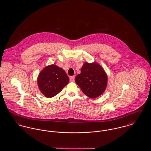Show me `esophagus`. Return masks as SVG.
I'll return each mask as SVG.
<instances>
[{"label": "esophagus", "instance_id": "obj_1", "mask_svg": "<svg viewBox=\"0 0 151 151\" xmlns=\"http://www.w3.org/2000/svg\"><path fill=\"white\" fill-rule=\"evenodd\" d=\"M74 79H75V76H71L70 77V81L71 82H74Z\"/></svg>", "mask_w": 151, "mask_h": 151}]
</instances>
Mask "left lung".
Segmentation results:
<instances>
[{
  "mask_svg": "<svg viewBox=\"0 0 151 151\" xmlns=\"http://www.w3.org/2000/svg\"><path fill=\"white\" fill-rule=\"evenodd\" d=\"M75 81L85 95L93 99L104 93L108 84V76L97 62H85Z\"/></svg>",
  "mask_w": 151,
  "mask_h": 151,
  "instance_id": "8db88e82",
  "label": "left lung"
}]
</instances>
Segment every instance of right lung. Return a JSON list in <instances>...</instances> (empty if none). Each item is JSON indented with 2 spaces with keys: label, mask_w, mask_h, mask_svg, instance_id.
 <instances>
[{
  "label": "right lung",
  "mask_w": 151,
  "mask_h": 151,
  "mask_svg": "<svg viewBox=\"0 0 151 151\" xmlns=\"http://www.w3.org/2000/svg\"><path fill=\"white\" fill-rule=\"evenodd\" d=\"M69 82V78L65 70L55 65L46 66L40 73L37 83L40 91L48 98L59 92Z\"/></svg>",
  "instance_id": "right-lung-1"
}]
</instances>
